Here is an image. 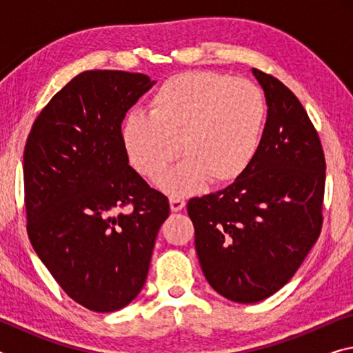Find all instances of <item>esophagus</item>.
<instances>
[{"mask_svg": "<svg viewBox=\"0 0 353 353\" xmlns=\"http://www.w3.org/2000/svg\"><path fill=\"white\" fill-rule=\"evenodd\" d=\"M170 207H171V212L182 210L185 207V201L182 198H179V196H172V198H170Z\"/></svg>", "mask_w": 353, "mask_h": 353, "instance_id": "esophagus-1", "label": "esophagus"}]
</instances>
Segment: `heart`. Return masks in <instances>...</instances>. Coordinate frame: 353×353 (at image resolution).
Returning a JSON list of instances; mask_svg holds the SVG:
<instances>
[{"label":"heart","instance_id":"heart-1","mask_svg":"<svg viewBox=\"0 0 353 353\" xmlns=\"http://www.w3.org/2000/svg\"><path fill=\"white\" fill-rule=\"evenodd\" d=\"M266 98L256 83L213 71H187L152 94L149 113L130 112L121 143L132 168L154 179L178 154L185 159L155 183L171 194L241 176L260 149Z\"/></svg>","mask_w":353,"mask_h":353}]
</instances>
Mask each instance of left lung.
<instances>
[{
  "instance_id": "8db88e82",
  "label": "left lung",
  "mask_w": 353,
  "mask_h": 353,
  "mask_svg": "<svg viewBox=\"0 0 353 353\" xmlns=\"http://www.w3.org/2000/svg\"><path fill=\"white\" fill-rule=\"evenodd\" d=\"M252 73L268 105L259 152L229 187L187 204L207 282L238 303L260 302L294 276L321 234L325 187L324 151L301 101Z\"/></svg>"
}]
</instances>
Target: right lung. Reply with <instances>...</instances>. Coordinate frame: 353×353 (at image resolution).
<instances>
[{
	"label": "right lung",
	"instance_id": "right-lung-1",
	"mask_svg": "<svg viewBox=\"0 0 353 353\" xmlns=\"http://www.w3.org/2000/svg\"><path fill=\"white\" fill-rule=\"evenodd\" d=\"M154 83L141 73L83 71L26 140L29 240L62 290L92 312H117L139 296L170 214L168 198L129 165L121 143L126 112Z\"/></svg>",
	"mask_w": 353,
	"mask_h": 353
}]
</instances>
